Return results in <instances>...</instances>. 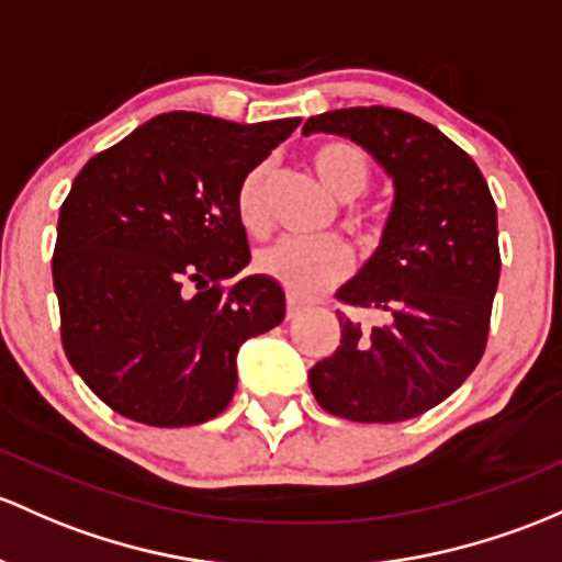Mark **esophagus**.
I'll return each mask as SVG.
<instances>
[{"instance_id": "esophagus-1", "label": "esophagus", "mask_w": 562, "mask_h": 562, "mask_svg": "<svg viewBox=\"0 0 562 562\" xmlns=\"http://www.w3.org/2000/svg\"><path fill=\"white\" fill-rule=\"evenodd\" d=\"M301 312H304V304H301V301H296L293 296H288V304H285V317H288V321L299 317Z\"/></svg>"}]
</instances>
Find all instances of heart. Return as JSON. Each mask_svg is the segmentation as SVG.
I'll return each mask as SVG.
<instances>
[{"instance_id": "b5f03b06", "label": "heart", "mask_w": 562, "mask_h": 562, "mask_svg": "<svg viewBox=\"0 0 562 562\" xmlns=\"http://www.w3.org/2000/svg\"><path fill=\"white\" fill-rule=\"evenodd\" d=\"M310 161L315 175L321 177L323 186L334 193L339 202H352L363 196L371 186V161L358 145L345 139L321 142L310 153ZM266 177L269 169L266 164L250 169L241 177L239 188L234 196L236 221L241 223L247 234H263L269 228V212H266ZM369 217L352 212L350 223L356 228L366 226ZM350 250L339 239H321V241H299V239H280L271 247H266L256 256V269L261 274L280 282L293 299H315L326 293L328 288L339 285L350 274Z\"/></svg>"}]
</instances>
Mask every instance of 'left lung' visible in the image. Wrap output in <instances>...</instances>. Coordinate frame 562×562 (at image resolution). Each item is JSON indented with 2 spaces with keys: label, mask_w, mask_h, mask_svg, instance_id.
<instances>
[{
  "label": "left lung",
  "mask_w": 562,
  "mask_h": 562,
  "mask_svg": "<svg viewBox=\"0 0 562 562\" xmlns=\"http://www.w3.org/2000/svg\"><path fill=\"white\" fill-rule=\"evenodd\" d=\"M304 134L358 142L393 177L380 247L336 299L380 310L366 328L339 315L341 345L310 369L317 404L352 423H401L434 409L484 356L501 277L498 215L480 167L423 117L347 108Z\"/></svg>",
  "instance_id": "1"
}]
</instances>
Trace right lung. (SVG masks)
<instances>
[{
    "label": "right lung",
    "instance_id": "add662e5",
    "mask_svg": "<svg viewBox=\"0 0 562 562\" xmlns=\"http://www.w3.org/2000/svg\"><path fill=\"white\" fill-rule=\"evenodd\" d=\"M299 123L164 112L75 177L53 250L61 345L117 415L212 420L236 390L241 341L282 323L271 277L226 280L250 263L236 188Z\"/></svg>",
    "mask_w": 562,
    "mask_h": 562
}]
</instances>
